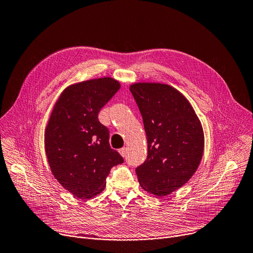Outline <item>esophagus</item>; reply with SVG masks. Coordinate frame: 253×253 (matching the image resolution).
Listing matches in <instances>:
<instances>
[{"label": "esophagus", "mask_w": 253, "mask_h": 253, "mask_svg": "<svg viewBox=\"0 0 253 253\" xmlns=\"http://www.w3.org/2000/svg\"><path fill=\"white\" fill-rule=\"evenodd\" d=\"M119 153L122 154V155L124 156V158H126V153H127V149H126V147L120 148V149H119Z\"/></svg>", "instance_id": "34e87169"}]
</instances>
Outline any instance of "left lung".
<instances>
[{
    "mask_svg": "<svg viewBox=\"0 0 253 253\" xmlns=\"http://www.w3.org/2000/svg\"><path fill=\"white\" fill-rule=\"evenodd\" d=\"M129 90L148 143L147 159L136 169L139 183L149 194L168 196L184 185L201 163V122L184 95L168 84L139 82Z\"/></svg>",
    "mask_w": 253,
    "mask_h": 253,
    "instance_id": "1",
    "label": "left lung"
}]
</instances>
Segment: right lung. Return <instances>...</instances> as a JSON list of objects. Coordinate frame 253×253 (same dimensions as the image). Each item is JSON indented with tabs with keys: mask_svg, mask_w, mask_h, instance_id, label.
<instances>
[{
	"mask_svg": "<svg viewBox=\"0 0 253 253\" xmlns=\"http://www.w3.org/2000/svg\"><path fill=\"white\" fill-rule=\"evenodd\" d=\"M120 88L104 77L68 86L59 95L45 129V152L57 181L72 195L89 199L106 186L111 168L124 163L109 144L99 112Z\"/></svg>",
	"mask_w": 253,
	"mask_h": 253,
	"instance_id": "right-lung-1",
	"label": "right lung"
}]
</instances>
